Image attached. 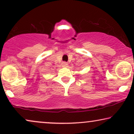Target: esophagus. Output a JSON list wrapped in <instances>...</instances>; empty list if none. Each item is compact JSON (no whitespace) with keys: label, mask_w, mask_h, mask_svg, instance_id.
<instances>
[{"label":"esophagus","mask_w":134,"mask_h":134,"mask_svg":"<svg viewBox=\"0 0 134 134\" xmlns=\"http://www.w3.org/2000/svg\"><path fill=\"white\" fill-rule=\"evenodd\" d=\"M68 65V64L67 62H63V63H62V66L63 67H67Z\"/></svg>","instance_id":"34e87169"}]
</instances>
